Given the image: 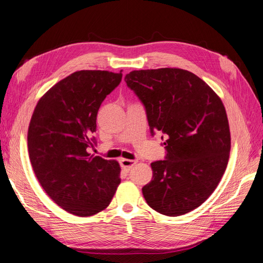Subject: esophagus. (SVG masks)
<instances>
[{"instance_id": "obj_1", "label": "esophagus", "mask_w": 263, "mask_h": 263, "mask_svg": "<svg viewBox=\"0 0 263 263\" xmlns=\"http://www.w3.org/2000/svg\"><path fill=\"white\" fill-rule=\"evenodd\" d=\"M135 164H136V161H135V160H129V159H121L122 169L126 172L130 171V169L133 168Z\"/></svg>"}]
</instances>
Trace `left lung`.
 <instances>
[{"label": "left lung", "instance_id": "1", "mask_svg": "<svg viewBox=\"0 0 263 263\" xmlns=\"http://www.w3.org/2000/svg\"><path fill=\"white\" fill-rule=\"evenodd\" d=\"M125 81L144 104L151 134L161 132L165 138V159L151 163L153 179L142 187L147 204L166 216L195 210L217 187L228 163L224 104L187 70H135Z\"/></svg>", "mask_w": 263, "mask_h": 263}]
</instances>
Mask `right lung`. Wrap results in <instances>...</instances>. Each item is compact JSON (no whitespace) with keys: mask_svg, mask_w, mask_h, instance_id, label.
I'll use <instances>...</instances> for the list:
<instances>
[{"mask_svg":"<svg viewBox=\"0 0 263 263\" xmlns=\"http://www.w3.org/2000/svg\"><path fill=\"white\" fill-rule=\"evenodd\" d=\"M119 73L81 70L55 83L38 101L27 145L31 166L51 200L77 216L105 210L121 183L115 160L93 156L102 102L122 81Z\"/></svg>","mask_w":263,"mask_h":263,"instance_id":"1","label":"right lung"}]
</instances>
